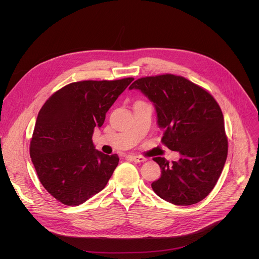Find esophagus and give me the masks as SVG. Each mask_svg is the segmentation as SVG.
I'll return each mask as SVG.
<instances>
[{"label": "esophagus", "mask_w": 259, "mask_h": 259, "mask_svg": "<svg viewBox=\"0 0 259 259\" xmlns=\"http://www.w3.org/2000/svg\"><path fill=\"white\" fill-rule=\"evenodd\" d=\"M131 159L136 163H142V162L146 161V159L142 156H131Z\"/></svg>", "instance_id": "obj_1"}]
</instances>
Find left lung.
<instances>
[{
    "mask_svg": "<svg viewBox=\"0 0 259 259\" xmlns=\"http://www.w3.org/2000/svg\"><path fill=\"white\" fill-rule=\"evenodd\" d=\"M138 89L155 103L162 143L181 155L169 162L156 157L161 177L152 183L163 200L188 206L205 199L223 172L228 157L224 115L214 97L181 76L165 73L137 79Z\"/></svg>",
    "mask_w": 259,
    "mask_h": 259,
    "instance_id": "1",
    "label": "left lung"
}]
</instances>
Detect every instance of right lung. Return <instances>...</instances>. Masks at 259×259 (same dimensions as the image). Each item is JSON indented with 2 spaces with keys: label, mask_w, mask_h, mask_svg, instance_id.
I'll use <instances>...</instances> for the list:
<instances>
[{
  "label": "right lung",
  "mask_w": 259,
  "mask_h": 259,
  "mask_svg": "<svg viewBox=\"0 0 259 259\" xmlns=\"http://www.w3.org/2000/svg\"><path fill=\"white\" fill-rule=\"evenodd\" d=\"M133 78L70 83L53 93L36 118L29 155L46 191L60 203L78 206L106 186L119 164L117 154L95 150L94 129Z\"/></svg>",
  "instance_id": "1"
}]
</instances>
